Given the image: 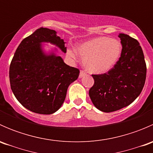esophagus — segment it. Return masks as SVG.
I'll return each instance as SVG.
<instances>
[{"label":"esophagus","instance_id":"34e87169","mask_svg":"<svg viewBox=\"0 0 153 153\" xmlns=\"http://www.w3.org/2000/svg\"><path fill=\"white\" fill-rule=\"evenodd\" d=\"M85 75H86V72H84V71L81 70V72H80V74H79V78H83V77L85 76Z\"/></svg>","mask_w":153,"mask_h":153}]
</instances>
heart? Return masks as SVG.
Instances as JSON below:
<instances>
[{
	"instance_id": "obj_1",
	"label": "heart",
	"mask_w": 153,
	"mask_h": 153,
	"mask_svg": "<svg viewBox=\"0 0 153 153\" xmlns=\"http://www.w3.org/2000/svg\"><path fill=\"white\" fill-rule=\"evenodd\" d=\"M121 44L118 40L98 37L82 43L78 47V53L84 60V65L89 72L103 74L113 68L121 53ZM68 54L75 58L74 52Z\"/></svg>"
}]
</instances>
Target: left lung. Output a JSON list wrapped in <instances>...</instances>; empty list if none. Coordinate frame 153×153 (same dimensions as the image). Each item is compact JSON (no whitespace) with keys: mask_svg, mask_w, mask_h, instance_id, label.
I'll return each mask as SVG.
<instances>
[{"mask_svg":"<svg viewBox=\"0 0 153 153\" xmlns=\"http://www.w3.org/2000/svg\"><path fill=\"white\" fill-rule=\"evenodd\" d=\"M118 37L121 55L108 72L92 75L94 85L89 95L94 106L104 112L117 111L133 102L142 91L146 75L143 50L137 40L126 34Z\"/></svg>","mask_w":153,"mask_h":153,"instance_id":"left-lung-1","label":"left lung"}]
</instances>
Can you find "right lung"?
<instances>
[{
  "instance_id": "1",
  "label": "right lung",
  "mask_w": 153,
  "mask_h": 153,
  "mask_svg": "<svg viewBox=\"0 0 153 153\" xmlns=\"http://www.w3.org/2000/svg\"><path fill=\"white\" fill-rule=\"evenodd\" d=\"M43 43H50L67 52L66 42L56 31L38 29L17 48L10 67V81L21 105L35 113L49 115L62 106L68 87L80 72L56 55V48L49 53L44 52Z\"/></svg>"
}]
</instances>
